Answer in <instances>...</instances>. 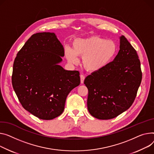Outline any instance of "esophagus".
<instances>
[{"mask_svg": "<svg viewBox=\"0 0 154 154\" xmlns=\"http://www.w3.org/2000/svg\"><path fill=\"white\" fill-rule=\"evenodd\" d=\"M84 79H85V76L82 74H81L80 75V82H81V84H84Z\"/></svg>", "mask_w": 154, "mask_h": 154, "instance_id": "obj_1", "label": "esophagus"}]
</instances>
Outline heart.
Here are the masks:
<instances>
[{
	"instance_id": "heart-1",
	"label": "heart",
	"mask_w": 154,
	"mask_h": 154,
	"mask_svg": "<svg viewBox=\"0 0 154 154\" xmlns=\"http://www.w3.org/2000/svg\"><path fill=\"white\" fill-rule=\"evenodd\" d=\"M117 53L118 46L114 41L98 36L76 39L72 43V48L66 46L64 49L69 63L76 64L78 56H82L84 67L90 72H97L109 66Z\"/></svg>"
}]
</instances>
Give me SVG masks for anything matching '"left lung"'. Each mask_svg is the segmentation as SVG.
<instances>
[{
    "instance_id": "obj_1",
    "label": "left lung",
    "mask_w": 154,
    "mask_h": 154,
    "mask_svg": "<svg viewBox=\"0 0 154 154\" xmlns=\"http://www.w3.org/2000/svg\"><path fill=\"white\" fill-rule=\"evenodd\" d=\"M119 51L105 68L88 75L87 108L99 119H112L130 108L142 80L140 62L135 49L125 36L119 37Z\"/></svg>"
}]
</instances>
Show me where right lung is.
I'll use <instances>...</instances> for the list:
<instances>
[{
  "label": "right lung",
  "instance_id": "add662e5",
  "mask_svg": "<svg viewBox=\"0 0 154 154\" xmlns=\"http://www.w3.org/2000/svg\"><path fill=\"white\" fill-rule=\"evenodd\" d=\"M63 46L54 33L33 35L17 54L12 86L22 106L45 120L63 113L70 91L80 83L77 70H67L59 64Z\"/></svg>",
  "mask_w": 154,
  "mask_h": 154
}]
</instances>
